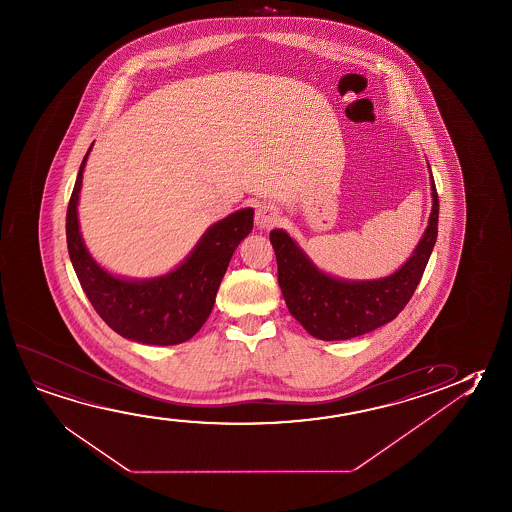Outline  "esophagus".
<instances>
[{"label":"esophagus","instance_id":"34e87169","mask_svg":"<svg viewBox=\"0 0 512 512\" xmlns=\"http://www.w3.org/2000/svg\"><path fill=\"white\" fill-rule=\"evenodd\" d=\"M278 221V211L271 205L262 204L255 213V225L259 228H271Z\"/></svg>","mask_w":512,"mask_h":512}]
</instances>
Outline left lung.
I'll list each match as a JSON object with an SVG mask.
<instances>
[{
  "label": "left lung",
  "mask_w": 512,
  "mask_h": 512,
  "mask_svg": "<svg viewBox=\"0 0 512 512\" xmlns=\"http://www.w3.org/2000/svg\"><path fill=\"white\" fill-rule=\"evenodd\" d=\"M429 173L431 166L427 163ZM433 207L424 236L392 275L376 280H344L317 268L282 228L269 232L278 264V284L292 317L321 340H349L394 321L408 305L424 275L438 237L440 202L431 173Z\"/></svg>",
  "instance_id": "8db88e82"
}]
</instances>
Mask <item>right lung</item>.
<instances>
[{
    "mask_svg": "<svg viewBox=\"0 0 512 512\" xmlns=\"http://www.w3.org/2000/svg\"><path fill=\"white\" fill-rule=\"evenodd\" d=\"M87 150L67 207V248L79 284L95 312L124 339L147 346H175L191 339L211 315L228 262L252 232L253 209L216 221L177 268L152 278H127L104 269L88 252L79 230L78 204Z\"/></svg>",
    "mask_w": 512,
    "mask_h": 512,
    "instance_id": "right-lung-1",
    "label": "right lung"
}]
</instances>
